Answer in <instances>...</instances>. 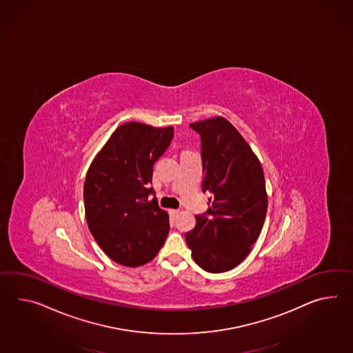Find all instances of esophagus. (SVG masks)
Returning a JSON list of instances; mask_svg holds the SVG:
<instances>
[{"label":"esophagus","instance_id":"34e87169","mask_svg":"<svg viewBox=\"0 0 353 353\" xmlns=\"http://www.w3.org/2000/svg\"><path fill=\"white\" fill-rule=\"evenodd\" d=\"M168 213H170V216H171V218H176L180 212H179L177 209H170V210H168Z\"/></svg>","mask_w":353,"mask_h":353}]
</instances>
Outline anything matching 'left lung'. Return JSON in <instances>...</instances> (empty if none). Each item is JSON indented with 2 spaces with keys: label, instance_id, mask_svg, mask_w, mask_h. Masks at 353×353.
Returning a JSON list of instances; mask_svg holds the SVG:
<instances>
[{
  "label": "left lung",
  "instance_id": "8db88e82",
  "mask_svg": "<svg viewBox=\"0 0 353 353\" xmlns=\"http://www.w3.org/2000/svg\"><path fill=\"white\" fill-rule=\"evenodd\" d=\"M190 128L200 135L203 191L212 198L185 239L199 267L223 273L249 255L261 232L268 209L264 172L249 144L223 117Z\"/></svg>",
  "mask_w": 353,
  "mask_h": 353
}]
</instances>
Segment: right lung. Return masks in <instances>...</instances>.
I'll list each match as a JSON object with an SVG mask.
<instances>
[{
	"mask_svg": "<svg viewBox=\"0 0 353 353\" xmlns=\"http://www.w3.org/2000/svg\"><path fill=\"white\" fill-rule=\"evenodd\" d=\"M173 139V128L121 125L86 173L84 207L94 240L108 258L139 267L155 258L170 231L168 214L149 196L153 165Z\"/></svg>",
	"mask_w": 353,
	"mask_h": 353,
	"instance_id": "1",
	"label": "right lung"
}]
</instances>
